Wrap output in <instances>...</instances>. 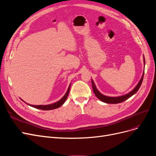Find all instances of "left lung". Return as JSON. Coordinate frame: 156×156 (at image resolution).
<instances>
[{
  "label": "left lung",
  "mask_w": 156,
  "mask_h": 156,
  "mask_svg": "<svg viewBox=\"0 0 156 156\" xmlns=\"http://www.w3.org/2000/svg\"><path fill=\"white\" fill-rule=\"evenodd\" d=\"M144 63L145 64V60L144 58ZM144 73L143 72V75L142 76V78L140 80V81L139 82L137 85L136 86V87L133 90L131 91L129 93L126 94V95L124 96H119V97H108V96H105L104 95H103L101 94L100 92H99L96 86H95V84H94V81L92 80V89H93V91L94 93L95 94L96 96L99 99V100H101L103 102H105L107 103H112V104H115V103H122L124 101H126V100H127L129 98H130L131 96H132L133 95L137 92L139 90V89L141 85V84H142L143 82V77H144Z\"/></svg>",
  "instance_id": "8db88e82"
}]
</instances>
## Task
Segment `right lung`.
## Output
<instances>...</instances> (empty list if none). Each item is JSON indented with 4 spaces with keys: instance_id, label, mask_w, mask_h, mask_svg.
I'll return each mask as SVG.
<instances>
[{
    "instance_id": "right-lung-1",
    "label": "right lung",
    "mask_w": 156,
    "mask_h": 156,
    "mask_svg": "<svg viewBox=\"0 0 156 156\" xmlns=\"http://www.w3.org/2000/svg\"><path fill=\"white\" fill-rule=\"evenodd\" d=\"M70 86L71 84H69V86L68 87V91L66 93V94L64 95V96L61 99V100L57 102H56L55 103H53V104L51 105H30V106L36 108H39V109H41V110H45V111H48V110H53V109H55V108H57L59 107H60L61 105H62L64 104V103L65 102V101L66 100V99L68 96V94L69 92V89H70Z\"/></svg>"
}]
</instances>
